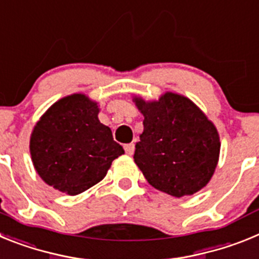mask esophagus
<instances>
[{
    "instance_id": "34e87169",
    "label": "esophagus",
    "mask_w": 259,
    "mask_h": 259,
    "mask_svg": "<svg viewBox=\"0 0 259 259\" xmlns=\"http://www.w3.org/2000/svg\"><path fill=\"white\" fill-rule=\"evenodd\" d=\"M124 150H125V153H127L128 155H132V154H134V152H135V144L134 143L125 144Z\"/></svg>"
}]
</instances>
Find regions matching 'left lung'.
<instances>
[{
	"mask_svg": "<svg viewBox=\"0 0 259 259\" xmlns=\"http://www.w3.org/2000/svg\"><path fill=\"white\" fill-rule=\"evenodd\" d=\"M135 101L144 115V131L134 159L145 179L174 197L203 188L221 150L214 124L191 100L175 93H166L155 102Z\"/></svg>",
	"mask_w": 259,
	"mask_h": 259,
	"instance_id": "obj_1",
	"label": "left lung"
}]
</instances>
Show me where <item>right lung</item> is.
Returning a JSON list of instances; mask_svg holds the SVG:
<instances>
[{
	"instance_id": "1",
	"label": "right lung",
	"mask_w": 259,
	"mask_h": 259,
	"mask_svg": "<svg viewBox=\"0 0 259 259\" xmlns=\"http://www.w3.org/2000/svg\"><path fill=\"white\" fill-rule=\"evenodd\" d=\"M97 114V104L72 95L41 116L29 148L36 171L50 187L71 196L81 193L101 182L124 153Z\"/></svg>"
}]
</instances>
